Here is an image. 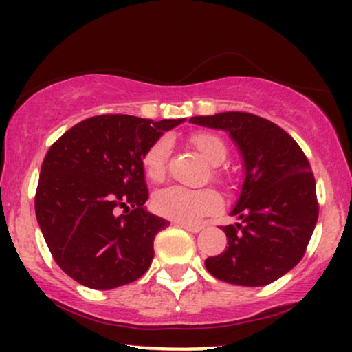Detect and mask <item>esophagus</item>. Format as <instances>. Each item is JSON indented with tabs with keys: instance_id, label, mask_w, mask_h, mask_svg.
<instances>
[{
	"instance_id": "obj_1",
	"label": "esophagus",
	"mask_w": 352,
	"mask_h": 352,
	"mask_svg": "<svg viewBox=\"0 0 352 352\" xmlns=\"http://www.w3.org/2000/svg\"><path fill=\"white\" fill-rule=\"evenodd\" d=\"M179 225V227H182L184 230H187V232H190V233H199V232H201V225H190V223H177Z\"/></svg>"
}]
</instances>
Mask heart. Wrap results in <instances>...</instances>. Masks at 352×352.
Listing matches in <instances>:
<instances>
[{
	"label": "heart",
	"mask_w": 352,
	"mask_h": 352,
	"mask_svg": "<svg viewBox=\"0 0 352 352\" xmlns=\"http://www.w3.org/2000/svg\"><path fill=\"white\" fill-rule=\"evenodd\" d=\"M192 144L213 165L221 164L227 157V147L223 140L210 132L193 134ZM168 155H170V139L160 137L144 153L142 164L145 175L153 182L162 180ZM220 205L221 197L218 195L217 190L188 188L180 187V185L159 190L152 199V207L159 215L180 221V223H192V221L200 220L201 217L220 208Z\"/></svg>",
	"instance_id": "obj_1"
}]
</instances>
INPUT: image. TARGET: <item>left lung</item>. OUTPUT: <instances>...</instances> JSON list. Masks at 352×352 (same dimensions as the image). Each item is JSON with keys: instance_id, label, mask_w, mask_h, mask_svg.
Segmentation results:
<instances>
[{"instance_id": "8db88e82", "label": "left lung", "mask_w": 352, "mask_h": 352, "mask_svg": "<svg viewBox=\"0 0 352 352\" xmlns=\"http://www.w3.org/2000/svg\"><path fill=\"white\" fill-rule=\"evenodd\" d=\"M192 124L228 132L245 180L223 228L228 246L205 260L208 273L238 286H265L300 263L318 221L316 182L300 145L270 120L248 112L197 116Z\"/></svg>"}]
</instances>
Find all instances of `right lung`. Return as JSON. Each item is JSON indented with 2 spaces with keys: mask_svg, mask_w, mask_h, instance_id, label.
Wrapping results in <instances>:
<instances>
[{
  "mask_svg": "<svg viewBox=\"0 0 352 352\" xmlns=\"http://www.w3.org/2000/svg\"><path fill=\"white\" fill-rule=\"evenodd\" d=\"M184 120L96 116L51 145L36 190V218L52 258L72 280L112 289L147 272L153 238L168 221L144 207V153ZM119 208L124 216L116 215Z\"/></svg>",
  "mask_w": 352,
  "mask_h": 352,
  "instance_id": "add662e5",
  "label": "right lung"
}]
</instances>
